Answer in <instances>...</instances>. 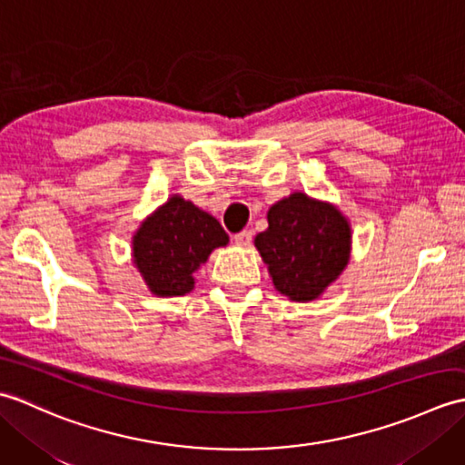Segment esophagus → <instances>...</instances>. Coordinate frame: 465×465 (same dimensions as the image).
<instances>
[{"label":"esophagus","mask_w":465,"mask_h":465,"mask_svg":"<svg viewBox=\"0 0 465 465\" xmlns=\"http://www.w3.org/2000/svg\"><path fill=\"white\" fill-rule=\"evenodd\" d=\"M252 240H253V233H252V230H243V232H240V233H235V235H233V242L238 243V245H250V243H252Z\"/></svg>","instance_id":"34e87169"}]
</instances>
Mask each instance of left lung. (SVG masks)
<instances>
[{"instance_id": "8db88e82", "label": "left lung", "mask_w": 465, "mask_h": 465, "mask_svg": "<svg viewBox=\"0 0 465 465\" xmlns=\"http://www.w3.org/2000/svg\"><path fill=\"white\" fill-rule=\"evenodd\" d=\"M270 227L255 235L275 290L312 302L338 278L350 258L351 232L333 205L292 193L270 207Z\"/></svg>"}]
</instances>
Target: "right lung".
Returning a JSON list of instances; mask_svg holds the SVG:
<instances>
[{
  "mask_svg": "<svg viewBox=\"0 0 465 465\" xmlns=\"http://www.w3.org/2000/svg\"><path fill=\"white\" fill-rule=\"evenodd\" d=\"M225 243L227 233L215 217L173 195L135 233L134 262L155 295L172 298L193 288V273Z\"/></svg>",
  "mask_w": 465,
  "mask_h": 465,
  "instance_id": "add662e5",
  "label": "right lung"
}]
</instances>
